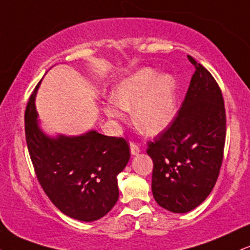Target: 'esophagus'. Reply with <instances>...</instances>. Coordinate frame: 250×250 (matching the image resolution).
<instances>
[{
  "mask_svg": "<svg viewBox=\"0 0 250 250\" xmlns=\"http://www.w3.org/2000/svg\"><path fill=\"white\" fill-rule=\"evenodd\" d=\"M141 151V148L139 147V145H136V143L134 142H130V153L131 155H137Z\"/></svg>",
  "mask_w": 250,
  "mask_h": 250,
  "instance_id": "obj_1",
  "label": "esophagus"
}]
</instances>
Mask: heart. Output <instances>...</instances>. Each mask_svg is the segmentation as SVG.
<instances>
[{
  "mask_svg": "<svg viewBox=\"0 0 250 250\" xmlns=\"http://www.w3.org/2000/svg\"><path fill=\"white\" fill-rule=\"evenodd\" d=\"M103 109L116 122L125 120L122 110H133V122L141 133L160 134L176 116V82L170 75H160L153 68H142L117 83L113 101Z\"/></svg>",
  "mask_w": 250,
  "mask_h": 250,
  "instance_id": "1",
  "label": "heart"
}]
</instances>
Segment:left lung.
I'll use <instances>...</instances> for the list:
<instances>
[{"label": "left lung", "instance_id": "left-lung-1", "mask_svg": "<svg viewBox=\"0 0 250 250\" xmlns=\"http://www.w3.org/2000/svg\"><path fill=\"white\" fill-rule=\"evenodd\" d=\"M188 60L196 70L182 107L147 148L154 163V199L173 213H187L207 199L219 177L226 142L222 91L202 64Z\"/></svg>", "mask_w": 250, "mask_h": 250}]
</instances>
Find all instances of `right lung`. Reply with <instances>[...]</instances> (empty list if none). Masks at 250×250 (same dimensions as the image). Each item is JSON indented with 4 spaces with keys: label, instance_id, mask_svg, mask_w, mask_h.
I'll list each match as a JSON object with an SVG mask.
<instances>
[{
    "label": "right lung",
    "instance_id": "right-lung-1",
    "mask_svg": "<svg viewBox=\"0 0 250 250\" xmlns=\"http://www.w3.org/2000/svg\"><path fill=\"white\" fill-rule=\"evenodd\" d=\"M34 89L24 113V131L34 170L51 202L71 219L91 222L119 200L117 174L130 159L123 137L95 130L82 136L48 137L37 125Z\"/></svg>",
    "mask_w": 250,
    "mask_h": 250
}]
</instances>
